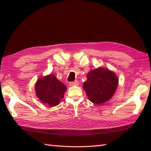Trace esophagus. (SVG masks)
Returning a JSON list of instances; mask_svg holds the SVG:
<instances>
[{"label":"esophagus","instance_id":"obj_1","mask_svg":"<svg viewBox=\"0 0 151 151\" xmlns=\"http://www.w3.org/2000/svg\"><path fill=\"white\" fill-rule=\"evenodd\" d=\"M78 84H79V82L77 81H76L75 82H69V86H78Z\"/></svg>","mask_w":151,"mask_h":151}]
</instances>
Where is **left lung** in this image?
<instances>
[{"label":"left lung","mask_w":151,"mask_h":151,"mask_svg":"<svg viewBox=\"0 0 151 151\" xmlns=\"http://www.w3.org/2000/svg\"><path fill=\"white\" fill-rule=\"evenodd\" d=\"M118 77L112 70L100 67L87 74L83 89L88 99L95 104H102L111 99L117 90Z\"/></svg>","instance_id":"left-lung-1"}]
</instances>
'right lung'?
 <instances>
[{"instance_id": "1", "label": "right lung", "mask_w": 151, "mask_h": 151, "mask_svg": "<svg viewBox=\"0 0 151 151\" xmlns=\"http://www.w3.org/2000/svg\"><path fill=\"white\" fill-rule=\"evenodd\" d=\"M67 90L65 84L50 74L37 79L35 84L36 95L43 104L50 107L58 105Z\"/></svg>"}]
</instances>
